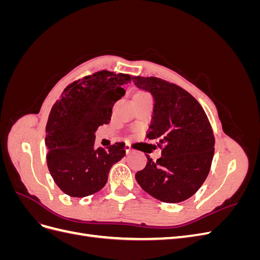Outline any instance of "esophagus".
Returning <instances> with one entry per match:
<instances>
[{"instance_id": "obj_1", "label": "esophagus", "mask_w": 260, "mask_h": 260, "mask_svg": "<svg viewBox=\"0 0 260 260\" xmlns=\"http://www.w3.org/2000/svg\"><path fill=\"white\" fill-rule=\"evenodd\" d=\"M124 149H125V152H127V154H130L132 152V147L130 144H125Z\"/></svg>"}]
</instances>
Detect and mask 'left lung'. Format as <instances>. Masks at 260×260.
I'll use <instances>...</instances> for the list:
<instances>
[{
	"mask_svg": "<svg viewBox=\"0 0 260 260\" xmlns=\"http://www.w3.org/2000/svg\"><path fill=\"white\" fill-rule=\"evenodd\" d=\"M139 89L154 98L152 123L146 137L161 149V157H147L137 182L164 203L190 199L206 180L215 152V137L206 113L181 86L156 77H133Z\"/></svg>",
	"mask_w": 260,
	"mask_h": 260,
	"instance_id": "obj_1",
	"label": "left lung"
}]
</instances>
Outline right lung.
Returning a JSON list of instances; mask_svg holds the SVG:
<instances>
[{
    "label": "right lung",
    "instance_id": "add662e5",
    "mask_svg": "<svg viewBox=\"0 0 260 260\" xmlns=\"http://www.w3.org/2000/svg\"><path fill=\"white\" fill-rule=\"evenodd\" d=\"M132 76L101 70L74 81L55 102L45 128L46 162L55 183L72 198L99 192L112 166L125 155L124 143L94 148L95 131L111 121Z\"/></svg>",
    "mask_w": 260,
    "mask_h": 260
}]
</instances>
